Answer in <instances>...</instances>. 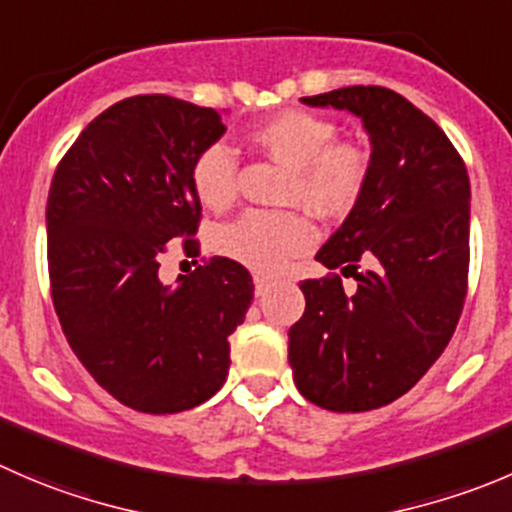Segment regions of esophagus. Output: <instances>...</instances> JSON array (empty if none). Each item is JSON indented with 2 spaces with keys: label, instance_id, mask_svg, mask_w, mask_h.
Segmentation results:
<instances>
[{
  "label": "esophagus",
  "instance_id": "obj_1",
  "mask_svg": "<svg viewBox=\"0 0 512 512\" xmlns=\"http://www.w3.org/2000/svg\"><path fill=\"white\" fill-rule=\"evenodd\" d=\"M270 287H272L270 277L255 275V295H257V297H265L267 292H270Z\"/></svg>",
  "mask_w": 512,
  "mask_h": 512
}]
</instances>
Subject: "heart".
Here are the masks:
<instances>
[{"instance_id":"1","label":"heart","mask_w":512,"mask_h":512,"mask_svg":"<svg viewBox=\"0 0 512 512\" xmlns=\"http://www.w3.org/2000/svg\"><path fill=\"white\" fill-rule=\"evenodd\" d=\"M337 130L320 114L285 109L262 119L252 142L287 167L282 200L300 202L320 217L347 215L360 200L370 175L362 145L335 140ZM192 187L210 210H225L237 195V165L227 147L212 145L192 165ZM312 225L300 210H252L220 227L215 247L222 257L255 272L280 270L290 257L312 245Z\"/></svg>"}]
</instances>
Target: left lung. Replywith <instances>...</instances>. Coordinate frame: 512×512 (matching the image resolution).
Masks as SVG:
<instances>
[{"label": "left lung", "instance_id": "8db88e82", "mask_svg": "<svg viewBox=\"0 0 512 512\" xmlns=\"http://www.w3.org/2000/svg\"><path fill=\"white\" fill-rule=\"evenodd\" d=\"M302 102L360 117L372 152L360 200L315 255L340 272L300 285L287 360L310 403L362 413L408 393L453 337L468 292L470 180L445 132L393 89L357 84ZM340 274L358 282L350 296Z\"/></svg>", "mask_w": 512, "mask_h": 512}]
</instances>
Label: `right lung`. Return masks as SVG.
<instances>
[{
    "label": "right lung",
    "instance_id": "1",
    "mask_svg": "<svg viewBox=\"0 0 512 512\" xmlns=\"http://www.w3.org/2000/svg\"><path fill=\"white\" fill-rule=\"evenodd\" d=\"M225 135L222 114L137 94L82 130L52 177V302L74 355L112 398L152 415L210 400L230 370V335L252 302L240 262L212 257L177 285L157 277L167 242L200 222L197 157Z\"/></svg>",
    "mask_w": 512,
    "mask_h": 512
}]
</instances>
